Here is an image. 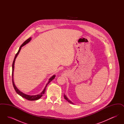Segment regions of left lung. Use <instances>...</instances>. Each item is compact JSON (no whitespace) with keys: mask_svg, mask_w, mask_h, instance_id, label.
Segmentation results:
<instances>
[{"mask_svg":"<svg viewBox=\"0 0 124 124\" xmlns=\"http://www.w3.org/2000/svg\"><path fill=\"white\" fill-rule=\"evenodd\" d=\"M64 98L65 99V100H67L68 102H69L70 103H71V104H73V103L71 101V100H69L68 99V98H67V97H66V96L65 94H64Z\"/></svg>","mask_w":124,"mask_h":124,"instance_id":"8db88e82","label":"left lung"}]
</instances>
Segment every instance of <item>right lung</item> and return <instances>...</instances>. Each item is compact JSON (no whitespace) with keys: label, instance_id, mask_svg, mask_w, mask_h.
Instances as JSON below:
<instances>
[{"label":"right lung","instance_id":"right-lung-1","mask_svg":"<svg viewBox=\"0 0 124 124\" xmlns=\"http://www.w3.org/2000/svg\"><path fill=\"white\" fill-rule=\"evenodd\" d=\"M31 38H29L28 39H27L26 41L24 42V43L21 45V46H20L19 48V50L18 51V53H16L15 56V58H14V59L13 60V63H12V84H13V86L14 87V88L15 89L16 92L18 93V94L19 95H20V96H21L22 97L24 98V99L27 100H31V101H33V100H36L39 99L42 96H43V95L44 94L45 92H46V88L47 87V85L49 84L50 82H51L53 79L55 78V75H54L52 77H51L49 79V81L46 84L45 87L44 89L43 90V91L41 93L39 94L36 95H29L26 94L25 93H22V92H21L18 89L17 87V86L15 85V83L14 82V79H13V72H14V64H15V59H16L17 57L18 56V54L19 53L21 49V48L23 47V46H24V45H25L26 44H27V43H28L31 40Z\"/></svg>","mask_w":124,"mask_h":124}]
</instances>
